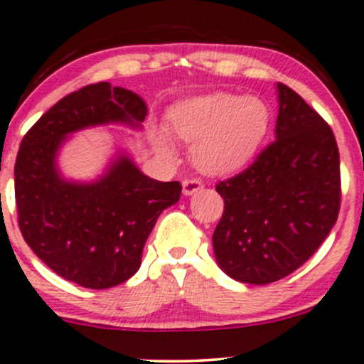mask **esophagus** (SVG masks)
<instances>
[{
    "mask_svg": "<svg viewBox=\"0 0 364 364\" xmlns=\"http://www.w3.org/2000/svg\"><path fill=\"white\" fill-rule=\"evenodd\" d=\"M202 188H204V185H202L200 179H185V181H183V193H185L186 197L197 193L198 190Z\"/></svg>",
    "mask_w": 364,
    "mask_h": 364,
    "instance_id": "1",
    "label": "esophagus"
}]
</instances>
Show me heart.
I'll list each match as a JSON object with an SVG mask.
<instances>
[{
	"label": "heart",
	"mask_w": 364,
	"mask_h": 364,
	"mask_svg": "<svg viewBox=\"0 0 364 364\" xmlns=\"http://www.w3.org/2000/svg\"><path fill=\"white\" fill-rule=\"evenodd\" d=\"M269 105L256 95L240 97L227 92L200 95L176 106L169 127L178 139L195 144L193 160L205 174L223 176L242 169L255 159L270 129ZM156 151L174 159L166 132L153 137Z\"/></svg>",
	"instance_id": "1"
}]
</instances>
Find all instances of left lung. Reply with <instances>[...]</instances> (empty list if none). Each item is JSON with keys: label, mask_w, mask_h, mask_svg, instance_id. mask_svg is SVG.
<instances>
[{"label": "left lung", "mask_w": 364, "mask_h": 364, "mask_svg": "<svg viewBox=\"0 0 364 364\" xmlns=\"http://www.w3.org/2000/svg\"><path fill=\"white\" fill-rule=\"evenodd\" d=\"M275 141L216 192L225 211L213 233L220 269L246 284H269L304 265L340 209V156L330 125L296 92L277 83Z\"/></svg>", "instance_id": "1"}]
</instances>
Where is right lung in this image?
<instances>
[{
  "label": "right lung",
  "instance_id": "obj_1",
  "mask_svg": "<svg viewBox=\"0 0 364 364\" xmlns=\"http://www.w3.org/2000/svg\"><path fill=\"white\" fill-rule=\"evenodd\" d=\"M146 114L143 97L101 82L60 99L22 139L15 162L18 227L34 255L66 281L106 289L131 279L156 218L181 197L178 181L148 178L125 150L92 181L68 179L59 169L71 134L99 125L137 131Z\"/></svg>",
  "mask_w": 364,
  "mask_h": 364
}]
</instances>
